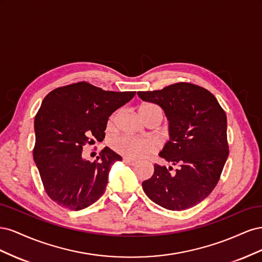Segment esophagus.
<instances>
[{
  "label": "esophagus",
  "instance_id": "esophagus-1",
  "mask_svg": "<svg viewBox=\"0 0 262 262\" xmlns=\"http://www.w3.org/2000/svg\"><path fill=\"white\" fill-rule=\"evenodd\" d=\"M122 160H123V162H124L125 164H129V165H132V166L138 164V161L132 160V158H129V157H123Z\"/></svg>",
  "mask_w": 262,
  "mask_h": 262
}]
</instances>
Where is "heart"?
<instances>
[{
  "label": "heart",
  "instance_id": "obj_1",
  "mask_svg": "<svg viewBox=\"0 0 262 262\" xmlns=\"http://www.w3.org/2000/svg\"><path fill=\"white\" fill-rule=\"evenodd\" d=\"M139 115L143 120L150 117H157L162 120L163 113L161 108L154 104H144L139 108ZM112 145L116 152L129 158H141L153 153L156 145L153 141L146 139H139L131 136H120L112 141Z\"/></svg>",
  "mask_w": 262,
  "mask_h": 262
}]
</instances>
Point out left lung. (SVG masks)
<instances>
[{
  "instance_id": "8db88e82",
  "label": "left lung",
  "mask_w": 262,
  "mask_h": 262,
  "mask_svg": "<svg viewBox=\"0 0 262 262\" xmlns=\"http://www.w3.org/2000/svg\"><path fill=\"white\" fill-rule=\"evenodd\" d=\"M138 95L165 112L170 139L160 156L177 166L172 172V167L155 164L153 176L142 188L167 210L192 208L215 188L229 154L224 109L208 90L186 82Z\"/></svg>"
}]
</instances>
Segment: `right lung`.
Returning a JSON list of instances; mask_svg holds the SVG:
<instances>
[{"instance_id":"add662e5","label":"right lung","mask_w":262,"mask_h":262,"mask_svg":"<svg viewBox=\"0 0 262 262\" xmlns=\"http://www.w3.org/2000/svg\"><path fill=\"white\" fill-rule=\"evenodd\" d=\"M136 92H109L78 82L50 92L35 117L34 160L50 199L80 211L104 194L112 165L120 155L105 147L94 162L83 147L102 141L109 117Z\"/></svg>"}]
</instances>
